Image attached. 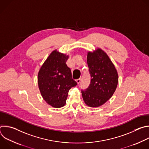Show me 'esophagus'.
<instances>
[{"instance_id":"obj_1","label":"esophagus","mask_w":149,"mask_h":149,"mask_svg":"<svg viewBox=\"0 0 149 149\" xmlns=\"http://www.w3.org/2000/svg\"><path fill=\"white\" fill-rule=\"evenodd\" d=\"M75 81H76V82H77L78 84H79V83L80 82V81H81V78H78V79H77Z\"/></svg>"}]
</instances>
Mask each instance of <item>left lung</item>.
I'll list each match as a JSON object with an SVG mask.
<instances>
[{
    "instance_id": "obj_1",
    "label": "left lung",
    "mask_w": 149,
    "mask_h": 149,
    "mask_svg": "<svg viewBox=\"0 0 149 149\" xmlns=\"http://www.w3.org/2000/svg\"><path fill=\"white\" fill-rule=\"evenodd\" d=\"M87 63L91 80L88 88L81 91L82 97L88 107H98L113 96L118 75L108 55L100 48L87 52Z\"/></svg>"
}]
</instances>
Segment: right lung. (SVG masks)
I'll list each match as a JSON object with an SVG mask.
<instances>
[{"instance_id": "1", "label": "right lung", "mask_w": 149, "mask_h": 149, "mask_svg": "<svg viewBox=\"0 0 149 149\" xmlns=\"http://www.w3.org/2000/svg\"><path fill=\"white\" fill-rule=\"evenodd\" d=\"M69 55L54 50L39 70L38 87L47 104L61 108L66 104L69 90L77 86L71 70L66 64Z\"/></svg>"}]
</instances>
